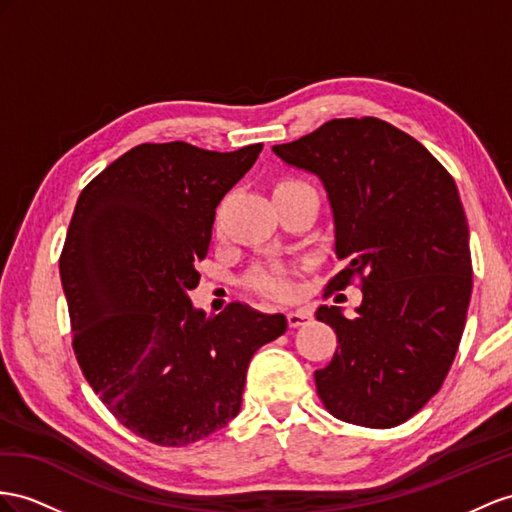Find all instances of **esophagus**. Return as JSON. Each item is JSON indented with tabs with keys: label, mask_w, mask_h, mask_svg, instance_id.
<instances>
[{
	"label": "esophagus",
	"mask_w": 512,
	"mask_h": 512,
	"mask_svg": "<svg viewBox=\"0 0 512 512\" xmlns=\"http://www.w3.org/2000/svg\"><path fill=\"white\" fill-rule=\"evenodd\" d=\"M311 320V311L309 309H296L287 313V324H290V329H298V326H303Z\"/></svg>",
	"instance_id": "esophagus-1"
}]
</instances>
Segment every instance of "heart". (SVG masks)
I'll return each instance as SVG.
<instances>
[{"instance_id":"obj_1","label":"heart","mask_w":512,"mask_h":512,"mask_svg":"<svg viewBox=\"0 0 512 512\" xmlns=\"http://www.w3.org/2000/svg\"><path fill=\"white\" fill-rule=\"evenodd\" d=\"M296 179H285L281 181L277 188H287V186H298ZM296 270L292 266L285 264H257L251 272L244 277V285L248 292H253L257 296H264L270 300H290L296 294Z\"/></svg>"}]
</instances>
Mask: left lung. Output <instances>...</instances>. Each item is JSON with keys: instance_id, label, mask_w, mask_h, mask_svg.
Masks as SVG:
<instances>
[{"instance_id": "1", "label": "left lung", "mask_w": 512, "mask_h": 512, "mask_svg": "<svg viewBox=\"0 0 512 512\" xmlns=\"http://www.w3.org/2000/svg\"><path fill=\"white\" fill-rule=\"evenodd\" d=\"M272 151L329 192L344 268L324 296L355 281L363 292L355 318L316 311L339 342L316 372L318 396L344 422L398 426L441 389L465 329L474 270L456 183L422 142L374 116L333 119Z\"/></svg>"}]
</instances>
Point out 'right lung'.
I'll return each instance as SVG.
<instances>
[{"label": "right lung", "instance_id": "1", "mask_svg": "<svg viewBox=\"0 0 512 512\" xmlns=\"http://www.w3.org/2000/svg\"><path fill=\"white\" fill-rule=\"evenodd\" d=\"M261 149L144 142L77 199L60 255L73 352L108 411L155 445L183 448L238 415L248 363L287 329L281 313L229 303L207 318L188 298L216 207Z\"/></svg>", "mask_w": 512, "mask_h": 512}]
</instances>
